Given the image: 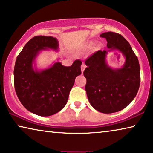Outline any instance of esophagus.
Here are the masks:
<instances>
[{
  "label": "esophagus",
  "instance_id": "obj_1",
  "mask_svg": "<svg viewBox=\"0 0 153 153\" xmlns=\"http://www.w3.org/2000/svg\"><path fill=\"white\" fill-rule=\"evenodd\" d=\"M86 66L85 64H82V66H81V69H82V72L83 73V71H84V69H86Z\"/></svg>",
  "mask_w": 153,
  "mask_h": 153
}]
</instances>
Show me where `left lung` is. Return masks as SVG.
Listing matches in <instances>:
<instances>
[{
    "instance_id": "left-lung-1",
    "label": "left lung",
    "mask_w": 153,
    "mask_h": 153,
    "mask_svg": "<svg viewBox=\"0 0 153 153\" xmlns=\"http://www.w3.org/2000/svg\"><path fill=\"white\" fill-rule=\"evenodd\" d=\"M109 50H119L126 58L120 69H112L105 62L108 51L99 50L86 59L83 73L86 79L85 90L93 108L103 113L118 112L136 96L140 84V67L137 57L128 42L115 32L102 33Z\"/></svg>"
}]
</instances>
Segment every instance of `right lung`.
<instances>
[{
  "label": "right lung",
  "instance_id": "obj_1",
  "mask_svg": "<svg viewBox=\"0 0 153 153\" xmlns=\"http://www.w3.org/2000/svg\"><path fill=\"white\" fill-rule=\"evenodd\" d=\"M48 49H58L56 38H32L17 56L13 71L15 91L20 102L31 113L43 117L54 115L65 107L75 79L82 73L79 60L70 67L56 62L46 69H33V62L38 53Z\"/></svg>",
  "mask_w": 153,
  "mask_h": 153
}]
</instances>
